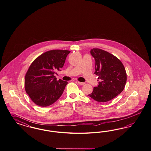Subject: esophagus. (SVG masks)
Returning a JSON list of instances; mask_svg holds the SVG:
<instances>
[{
    "mask_svg": "<svg viewBox=\"0 0 151 151\" xmlns=\"http://www.w3.org/2000/svg\"><path fill=\"white\" fill-rule=\"evenodd\" d=\"M78 83L79 84V85H83L85 84L84 83H82V82H80V81H78Z\"/></svg>",
    "mask_w": 151,
    "mask_h": 151,
    "instance_id": "obj_1",
    "label": "esophagus"
}]
</instances>
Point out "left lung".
Wrapping results in <instances>:
<instances>
[{
	"instance_id": "left-lung-1",
	"label": "left lung",
	"mask_w": 151,
	"mask_h": 151,
	"mask_svg": "<svg viewBox=\"0 0 151 151\" xmlns=\"http://www.w3.org/2000/svg\"><path fill=\"white\" fill-rule=\"evenodd\" d=\"M90 53L95 61L94 73L101 81L88 96L98 102L108 101L124 88L127 81L124 66L117 57L101 49L94 48Z\"/></svg>"
}]
</instances>
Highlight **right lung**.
Wrapping results in <instances>:
<instances>
[{
	"mask_svg": "<svg viewBox=\"0 0 151 151\" xmlns=\"http://www.w3.org/2000/svg\"><path fill=\"white\" fill-rule=\"evenodd\" d=\"M70 52L60 50L48 51L32 63L25 76L24 87L34 103L46 107L62 95L68 82L61 79L57 80L54 74L63 68Z\"/></svg>",
	"mask_w": 151,
	"mask_h": 151,
	"instance_id": "right-lung-1",
	"label": "right lung"
}]
</instances>
